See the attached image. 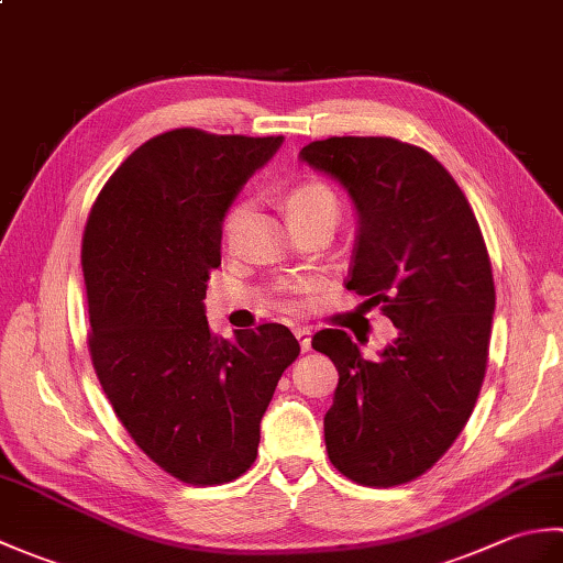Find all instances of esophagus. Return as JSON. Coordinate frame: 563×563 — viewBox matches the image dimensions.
I'll return each instance as SVG.
<instances>
[{
	"mask_svg": "<svg viewBox=\"0 0 563 563\" xmlns=\"http://www.w3.org/2000/svg\"><path fill=\"white\" fill-rule=\"evenodd\" d=\"M292 333H295V339L300 341V349H302V353H307L309 349H312V331H309L307 327H295V329H292Z\"/></svg>",
	"mask_w": 563,
	"mask_h": 563,
	"instance_id": "34e87169",
	"label": "esophagus"
}]
</instances>
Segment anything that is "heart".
Returning a JSON list of instances; mask_svg holds the SVG:
<instances>
[{
	"instance_id": "1",
	"label": "heart",
	"mask_w": 563,
	"mask_h": 563,
	"mask_svg": "<svg viewBox=\"0 0 563 563\" xmlns=\"http://www.w3.org/2000/svg\"><path fill=\"white\" fill-rule=\"evenodd\" d=\"M285 208H288L292 222L321 218V214H327V218H333V220L339 218V198L327 184L321 181H302L295 188H290L288 198H285ZM244 218H246L244 202H234V206L227 210L222 220V236L227 244L234 242V236L239 232V227H242Z\"/></svg>"
}]
</instances>
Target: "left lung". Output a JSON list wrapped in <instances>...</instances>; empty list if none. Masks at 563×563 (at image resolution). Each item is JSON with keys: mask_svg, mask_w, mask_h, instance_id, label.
<instances>
[{"mask_svg": "<svg viewBox=\"0 0 563 563\" xmlns=\"http://www.w3.org/2000/svg\"><path fill=\"white\" fill-rule=\"evenodd\" d=\"M300 159L339 181L357 212L345 288L397 327L375 361L341 329L312 339L339 369L329 460L355 484H406L462 433L484 382L496 290L479 222L445 166L406 142L329 137Z\"/></svg>", "mask_w": 563, "mask_h": 563, "instance_id": "left-lung-1", "label": "left lung"}]
</instances>
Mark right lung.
Wrapping results in <instances>:
<instances>
[{
  "label": "right lung",
  "mask_w": 563,
  "mask_h": 563,
  "mask_svg": "<svg viewBox=\"0 0 563 563\" xmlns=\"http://www.w3.org/2000/svg\"><path fill=\"white\" fill-rule=\"evenodd\" d=\"M280 145L169 130L118 166L84 230L93 369L137 448L194 486L254 464L261 418L300 355L283 324L218 339L202 302L224 214Z\"/></svg>",
  "instance_id": "add662e5"
}]
</instances>
